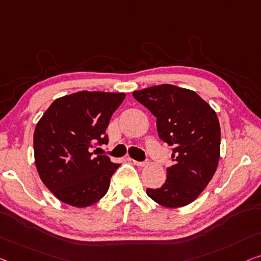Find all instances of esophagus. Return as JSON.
Here are the masks:
<instances>
[{"label":"esophagus","instance_id":"1","mask_svg":"<svg viewBox=\"0 0 261 261\" xmlns=\"http://www.w3.org/2000/svg\"><path fill=\"white\" fill-rule=\"evenodd\" d=\"M130 161H132V163L137 166H145L147 164L146 162H137V161H134V159H130Z\"/></svg>","mask_w":261,"mask_h":261}]
</instances>
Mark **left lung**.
Wrapping results in <instances>:
<instances>
[{
    "instance_id": "obj_1",
    "label": "left lung",
    "mask_w": 261,
    "mask_h": 261,
    "mask_svg": "<svg viewBox=\"0 0 261 261\" xmlns=\"http://www.w3.org/2000/svg\"><path fill=\"white\" fill-rule=\"evenodd\" d=\"M132 96L157 118L158 136L172 146L173 165L159 189H147L155 203L169 208L191 204L215 174L220 157L217 114L199 95L172 84L154 85Z\"/></svg>"
}]
</instances>
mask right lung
<instances>
[{
	"label": "right lung",
	"instance_id": "obj_1",
	"mask_svg": "<svg viewBox=\"0 0 261 261\" xmlns=\"http://www.w3.org/2000/svg\"><path fill=\"white\" fill-rule=\"evenodd\" d=\"M123 92L79 91L54 100L34 132L35 164L43 184L58 200L87 207L102 199L119 164L93 155L96 143L108 144L110 118Z\"/></svg>",
	"mask_w": 261,
	"mask_h": 261
}]
</instances>
